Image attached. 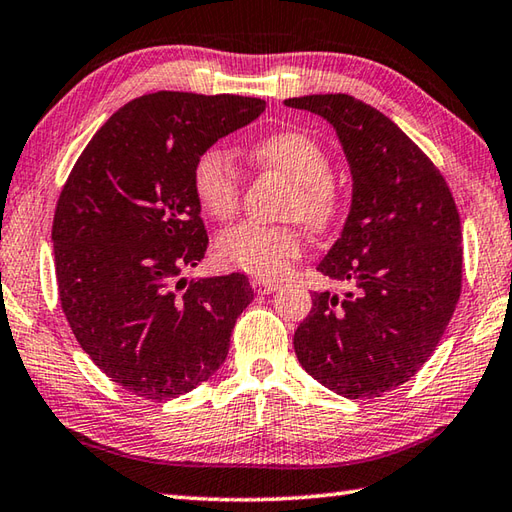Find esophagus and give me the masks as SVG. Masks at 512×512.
<instances>
[{
	"instance_id": "obj_1",
	"label": "esophagus",
	"mask_w": 512,
	"mask_h": 512,
	"mask_svg": "<svg viewBox=\"0 0 512 512\" xmlns=\"http://www.w3.org/2000/svg\"><path fill=\"white\" fill-rule=\"evenodd\" d=\"M250 286H253V290H255L257 295H270V293H275V290L279 288V284L268 282V279H253V282H250Z\"/></svg>"
}]
</instances>
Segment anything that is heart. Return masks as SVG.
Here are the masks:
<instances>
[{"label": "heart", "instance_id": "1", "mask_svg": "<svg viewBox=\"0 0 512 512\" xmlns=\"http://www.w3.org/2000/svg\"><path fill=\"white\" fill-rule=\"evenodd\" d=\"M255 166L286 177L293 184L288 217H299L313 230H324L344 208L342 186L330 175L326 148L302 130H277L248 148ZM193 188L199 206L217 222L235 217L242 199V175L219 148H208L193 166ZM304 250L297 226L239 224L217 239V255L228 268L259 279L284 277Z\"/></svg>", "mask_w": 512, "mask_h": 512}]
</instances>
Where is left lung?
<instances>
[{"label": "left lung", "instance_id": "8db88e82", "mask_svg": "<svg viewBox=\"0 0 512 512\" xmlns=\"http://www.w3.org/2000/svg\"><path fill=\"white\" fill-rule=\"evenodd\" d=\"M284 104L333 124L353 175L342 237L317 266L346 290L313 295L295 330V355L337 395L382 397L426 364L459 302L464 248L453 193L377 108L342 93Z\"/></svg>", "mask_w": 512, "mask_h": 512}]
</instances>
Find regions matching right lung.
I'll list each match as a JSON object with an SVG mask.
<instances>
[{
	"label": "right lung",
	"instance_id": "add662e5",
	"mask_svg": "<svg viewBox=\"0 0 512 512\" xmlns=\"http://www.w3.org/2000/svg\"><path fill=\"white\" fill-rule=\"evenodd\" d=\"M266 102L159 93L122 106L90 139L59 193L53 244L62 310L110 382L173 399L224 364L253 288L242 273L186 279L208 248L193 188L197 157Z\"/></svg>",
	"mask_w": 512,
	"mask_h": 512
}]
</instances>
